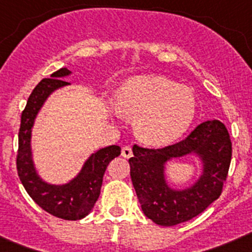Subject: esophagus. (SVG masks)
Instances as JSON below:
<instances>
[{"mask_svg":"<svg viewBox=\"0 0 252 252\" xmlns=\"http://www.w3.org/2000/svg\"><path fill=\"white\" fill-rule=\"evenodd\" d=\"M121 155L125 159H128V158L132 157V149H131V146H124L121 151Z\"/></svg>","mask_w":252,"mask_h":252,"instance_id":"esophagus-1","label":"esophagus"}]
</instances>
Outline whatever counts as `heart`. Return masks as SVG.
<instances>
[{"label": "heart", "mask_w": 252, "mask_h": 252, "mask_svg": "<svg viewBox=\"0 0 252 252\" xmlns=\"http://www.w3.org/2000/svg\"><path fill=\"white\" fill-rule=\"evenodd\" d=\"M193 90L168 78L144 75L131 78L119 91L110 110L116 117L122 112L135 117V131L144 144L166 146L188 131L197 115Z\"/></svg>", "instance_id": "1"}]
</instances>
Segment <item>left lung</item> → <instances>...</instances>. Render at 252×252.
<instances>
[{
  "label": "left lung",
  "instance_id": "left-lung-1",
  "mask_svg": "<svg viewBox=\"0 0 252 252\" xmlns=\"http://www.w3.org/2000/svg\"><path fill=\"white\" fill-rule=\"evenodd\" d=\"M128 159L131 182L142 212L159 226H175L202 213L222 192L230 168V135L218 120L204 121L183 141L162 149L132 148ZM194 156L201 173L186 189L168 183L166 165L171 159Z\"/></svg>",
  "mask_w": 252,
  "mask_h": 252
}]
</instances>
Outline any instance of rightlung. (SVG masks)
Masks as SVG:
<instances>
[{"instance_id": "obj_1", "label": "right lung", "mask_w": 252, "mask_h": 252, "mask_svg": "<svg viewBox=\"0 0 252 252\" xmlns=\"http://www.w3.org/2000/svg\"><path fill=\"white\" fill-rule=\"evenodd\" d=\"M72 74L68 68H62L34 88L21 115L16 161L20 180L29 195L44 211L66 221H77L90 215L101 193L107 165L121 154L119 145L99 149L87 158L75 177L63 184L49 183L39 174L32 158V128L49 97L55 91L69 86L70 83L64 78Z\"/></svg>"}]
</instances>
